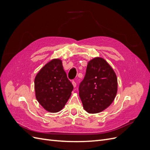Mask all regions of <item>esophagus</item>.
<instances>
[{"mask_svg":"<svg viewBox=\"0 0 150 150\" xmlns=\"http://www.w3.org/2000/svg\"><path fill=\"white\" fill-rule=\"evenodd\" d=\"M72 85H73V86H74V88H76V82L74 81H73L72 82Z\"/></svg>","mask_w":150,"mask_h":150,"instance_id":"1","label":"esophagus"}]
</instances>
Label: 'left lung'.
Returning a JSON list of instances; mask_svg holds the SVG:
<instances>
[{
	"instance_id": "obj_1",
	"label": "left lung",
	"mask_w": 150,
	"mask_h": 150,
	"mask_svg": "<svg viewBox=\"0 0 150 150\" xmlns=\"http://www.w3.org/2000/svg\"><path fill=\"white\" fill-rule=\"evenodd\" d=\"M117 90V77L110 64L101 57L89 61L79 87L84 110L92 114L103 111L114 101Z\"/></svg>"
}]
</instances>
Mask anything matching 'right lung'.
<instances>
[{
    "label": "right lung",
    "instance_id": "right-lung-1",
    "mask_svg": "<svg viewBox=\"0 0 150 150\" xmlns=\"http://www.w3.org/2000/svg\"><path fill=\"white\" fill-rule=\"evenodd\" d=\"M35 97L46 111L56 112L64 108L73 90L62 61L54 59L45 65L34 80Z\"/></svg>",
    "mask_w": 150,
    "mask_h": 150
}]
</instances>
